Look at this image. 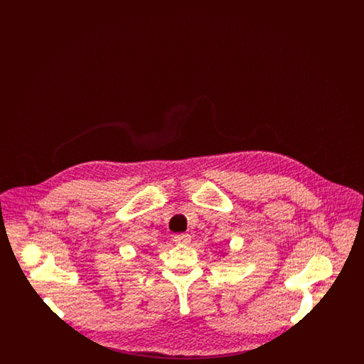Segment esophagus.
Wrapping results in <instances>:
<instances>
[{
    "mask_svg": "<svg viewBox=\"0 0 364 364\" xmlns=\"http://www.w3.org/2000/svg\"><path fill=\"white\" fill-rule=\"evenodd\" d=\"M173 240L177 244H187L190 242L191 236L188 233H178V235H174Z\"/></svg>",
    "mask_w": 364,
    "mask_h": 364,
    "instance_id": "34e87169",
    "label": "esophagus"
}]
</instances>
